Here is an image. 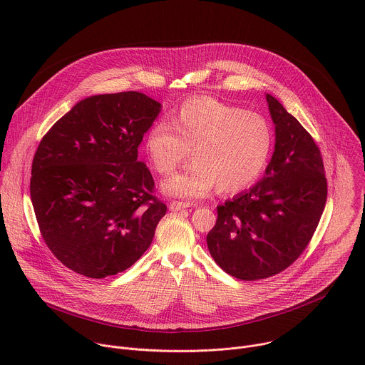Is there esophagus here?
<instances>
[{
  "mask_svg": "<svg viewBox=\"0 0 365 365\" xmlns=\"http://www.w3.org/2000/svg\"><path fill=\"white\" fill-rule=\"evenodd\" d=\"M186 207H189V203H182V202H176V200L170 202V205H169V210L172 212H178V211L186 210Z\"/></svg>",
  "mask_w": 365,
  "mask_h": 365,
  "instance_id": "esophagus-1",
  "label": "esophagus"
}]
</instances>
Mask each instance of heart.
<instances>
[{
  "instance_id": "obj_1",
  "label": "heart",
  "mask_w": 365,
  "mask_h": 365,
  "mask_svg": "<svg viewBox=\"0 0 365 365\" xmlns=\"http://www.w3.org/2000/svg\"><path fill=\"white\" fill-rule=\"evenodd\" d=\"M143 145L160 175L172 173L190 150L193 162L165 180L162 190L168 196L195 200L217 186L222 193H237L254 185L270 160L273 131L259 114L199 96L183 102L169 125L150 127Z\"/></svg>"
}]
</instances>
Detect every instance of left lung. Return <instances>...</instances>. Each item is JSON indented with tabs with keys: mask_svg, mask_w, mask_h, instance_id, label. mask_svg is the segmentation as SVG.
<instances>
[{
	"mask_svg": "<svg viewBox=\"0 0 365 365\" xmlns=\"http://www.w3.org/2000/svg\"><path fill=\"white\" fill-rule=\"evenodd\" d=\"M274 124V151L263 179L217 207L207 232L215 263L241 280L287 269L314 235L327 202L321 151L282 103L266 93Z\"/></svg>",
	"mask_w": 365,
	"mask_h": 365,
	"instance_id": "left-lung-1",
	"label": "left lung"
}]
</instances>
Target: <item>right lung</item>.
<instances>
[{"mask_svg":"<svg viewBox=\"0 0 365 365\" xmlns=\"http://www.w3.org/2000/svg\"><path fill=\"white\" fill-rule=\"evenodd\" d=\"M160 111L141 92L92 95L41 138L30 197L44 242L68 269L114 276L150 247L168 207L151 195L138 145Z\"/></svg>","mask_w":365,"mask_h":365,"instance_id":"right-lung-1","label":"right lung"}]
</instances>
